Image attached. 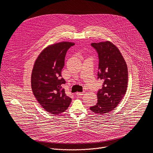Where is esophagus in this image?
Instances as JSON below:
<instances>
[{
  "label": "esophagus",
  "mask_w": 153,
  "mask_h": 153,
  "mask_svg": "<svg viewBox=\"0 0 153 153\" xmlns=\"http://www.w3.org/2000/svg\"><path fill=\"white\" fill-rule=\"evenodd\" d=\"M84 94V92H82V93H80V92H77V93H76V96H82V95H83Z\"/></svg>",
  "instance_id": "obj_1"
}]
</instances>
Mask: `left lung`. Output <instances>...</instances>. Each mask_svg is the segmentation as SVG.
Instances as JSON below:
<instances>
[{"label":"left lung","mask_w":153,"mask_h":153,"mask_svg":"<svg viewBox=\"0 0 153 153\" xmlns=\"http://www.w3.org/2000/svg\"><path fill=\"white\" fill-rule=\"evenodd\" d=\"M99 56L97 79L103 81L97 103L90 108L97 114L110 113L124 97L128 86V68L119 50L110 41L92 43Z\"/></svg>","instance_id":"left-lung-1"}]
</instances>
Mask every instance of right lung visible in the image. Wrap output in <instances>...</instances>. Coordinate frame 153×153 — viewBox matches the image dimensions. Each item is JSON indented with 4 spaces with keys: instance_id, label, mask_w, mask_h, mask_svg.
I'll return each mask as SVG.
<instances>
[{
    "instance_id": "add662e5",
    "label": "right lung",
    "mask_w": 153,
    "mask_h": 153,
    "mask_svg": "<svg viewBox=\"0 0 153 153\" xmlns=\"http://www.w3.org/2000/svg\"><path fill=\"white\" fill-rule=\"evenodd\" d=\"M74 43L62 42L49 45L36 59L31 73L33 93L41 106L47 112L58 115L70 106L71 99L65 94L61 75L68 50Z\"/></svg>"
}]
</instances>
